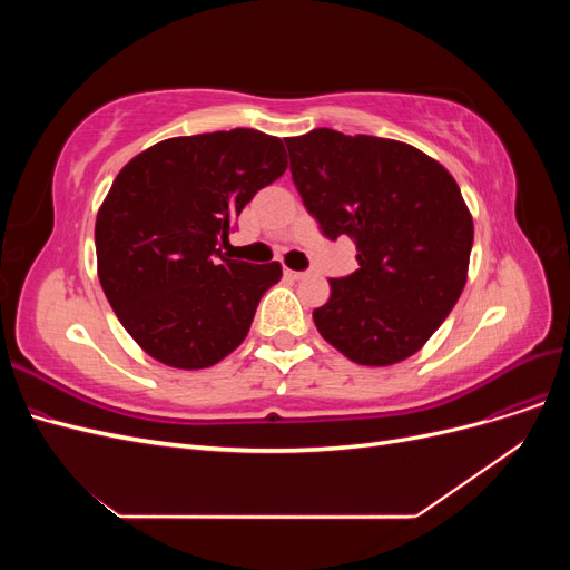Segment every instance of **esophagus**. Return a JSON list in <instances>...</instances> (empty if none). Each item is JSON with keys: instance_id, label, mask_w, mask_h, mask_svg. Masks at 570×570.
<instances>
[{"instance_id": "esophagus-1", "label": "esophagus", "mask_w": 570, "mask_h": 570, "mask_svg": "<svg viewBox=\"0 0 570 570\" xmlns=\"http://www.w3.org/2000/svg\"><path fill=\"white\" fill-rule=\"evenodd\" d=\"M285 275L292 281H304V278H308V271H285Z\"/></svg>"}]
</instances>
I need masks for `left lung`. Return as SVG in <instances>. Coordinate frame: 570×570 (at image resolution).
<instances>
[{"label": "left lung", "mask_w": 570, "mask_h": 570, "mask_svg": "<svg viewBox=\"0 0 570 570\" xmlns=\"http://www.w3.org/2000/svg\"><path fill=\"white\" fill-rule=\"evenodd\" d=\"M302 202L327 239L350 235L358 268L331 281L314 323L354 364L416 354L469 275L473 218L440 161L406 142L316 128L285 137Z\"/></svg>", "instance_id": "obj_1"}]
</instances>
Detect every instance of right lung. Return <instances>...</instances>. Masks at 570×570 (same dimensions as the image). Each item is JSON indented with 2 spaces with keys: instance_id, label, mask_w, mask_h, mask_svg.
<instances>
[{
  "instance_id": "add662e5",
  "label": "right lung",
  "mask_w": 570,
  "mask_h": 570,
  "mask_svg": "<svg viewBox=\"0 0 570 570\" xmlns=\"http://www.w3.org/2000/svg\"><path fill=\"white\" fill-rule=\"evenodd\" d=\"M287 168L252 128L170 137L116 176L95 223L101 289L130 337L170 368H209L243 344L283 268L226 258L233 220Z\"/></svg>"
}]
</instances>
